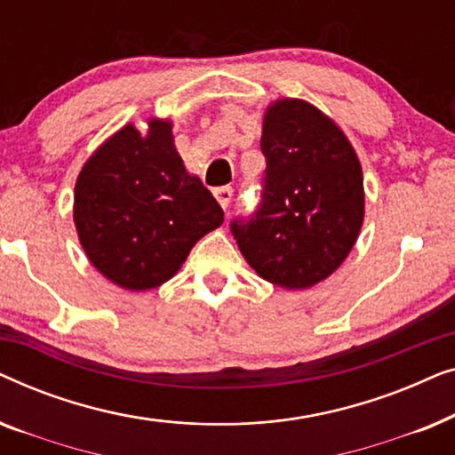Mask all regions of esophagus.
<instances>
[{
    "label": "esophagus",
    "mask_w": 455,
    "mask_h": 455,
    "mask_svg": "<svg viewBox=\"0 0 455 455\" xmlns=\"http://www.w3.org/2000/svg\"><path fill=\"white\" fill-rule=\"evenodd\" d=\"M213 195L217 198V203H220L223 209H228L229 203H232L234 190H232V186H221V188H215L213 190Z\"/></svg>",
    "instance_id": "34e87169"
}]
</instances>
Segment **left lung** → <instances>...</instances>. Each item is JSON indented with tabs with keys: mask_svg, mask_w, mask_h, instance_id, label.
I'll list each match as a JSON object with an SVG mask.
<instances>
[{
	"mask_svg": "<svg viewBox=\"0 0 455 455\" xmlns=\"http://www.w3.org/2000/svg\"><path fill=\"white\" fill-rule=\"evenodd\" d=\"M260 151L267 170L259 209L229 229L260 277L310 288L344 263L358 238L363 167L338 124L300 99L267 108Z\"/></svg>",
	"mask_w": 455,
	"mask_h": 455,
	"instance_id": "8db88e82",
	"label": "left lung"
}]
</instances>
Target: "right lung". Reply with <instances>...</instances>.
<instances>
[{"label": "right lung", "mask_w": 455, "mask_h": 455, "mask_svg": "<svg viewBox=\"0 0 455 455\" xmlns=\"http://www.w3.org/2000/svg\"><path fill=\"white\" fill-rule=\"evenodd\" d=\"M74 223L99 273L142 291L176 275L223 211L186 172L172 122L148 120L145 136L128 124L91 155L74 188Z\"/></svg>", "instance_id": "add662e5"}]
</instances>
